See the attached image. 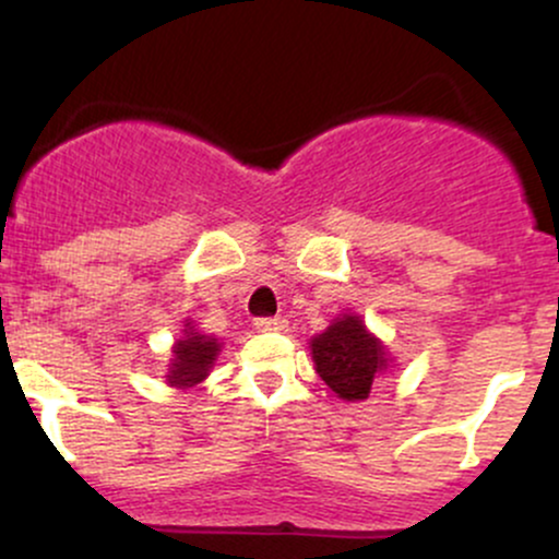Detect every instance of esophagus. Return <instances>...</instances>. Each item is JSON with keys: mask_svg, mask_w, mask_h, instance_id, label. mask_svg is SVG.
<instances>
[{"mask_svg": "<svg viewBox=\"0 0 559 559\" xmlns=\"http://www.w3.org/2000/svg\"><path fill=\"white\" fill-rule=\"evenodd\" d=\"M254 329L260 333H281L288 329L286 318H258L254 320Z\"/></svg>", "mask_w": 559, "mask_h": 559, "instance_id": "1", "label": "esophagus"}]
</instances>
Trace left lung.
<instances>
[{
    "label": "left lung",
    "mask_w": 559,
    "mask_h": 559,
    "mask_svg": "<svg viewBox=\"0 0 559 559\" xmlns=\"http://www.w3.org/2000/svg\"><path fill=\"white\" fill-rule=\"evenodd\" d=\"M312 362L338 400L362 402L370 396L376 378L386 376L389 355L381 338L365 329L360 316L336 318L310 342Z\"/></svg>",
    "instance_id": "left-lung-1"
}]
</instances>
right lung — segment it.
Here are the masks:
<instances>
[{
    "label": "right lung",
    "mask_w": 559,
    "mask_h": 559,
    "mask_svg": "<svg viewBox=\"0 0 559 559\" xmlns=\"http://www.w3.org/2000/svg\"><path fill=\"white\" fill-rule=\"evenodd\" d=\"M217 355H221V342L197 331L194 323H186L183 336L173 344V360L165 381L176 389L197 386L210 376Z\"/></svg>",
    "instance_id": "add662e5"
}]
</instances>
